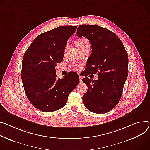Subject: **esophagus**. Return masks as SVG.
Here are the masks:
<instances>
[{"mask_svg": "<svg viewBox=\"0 0 150 150\" xmlns=\"http://www.w3.org/2000/svg\"><path fill=\"white\" fill-rule=\"evenodd\" d=\"M79 81H80V83H82V76H80V75L79 74Z\"/></svg>", "mask_w": 150, "mask_h": 150, "instance_id": "esophagus-1", "label": "esophagus"}]
</instances>
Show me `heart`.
<instances>
[{
    "instance_id": "heart-1",
    "label": "heart",
    "mask_w": 150,
    "mask_h": 150,
    "mask_svg": "<svg viewBox=\"0 0 150 150\" xmlns=\"http://www.w3.org/2000/svg\"><path fill=\"white\" fill-rule=\"evenodd\" d=\"M76 45L78 46V47L79 48H80L81 47L84 46V45H86V44H90V42H89L88 40L87 39L84 38H81V39H78V40H77V41H76ZM75 67L76 68V69H77L78 70H79V69H80L79 66L76 65V66H75Z\"/></svg>"
}]
</instances>
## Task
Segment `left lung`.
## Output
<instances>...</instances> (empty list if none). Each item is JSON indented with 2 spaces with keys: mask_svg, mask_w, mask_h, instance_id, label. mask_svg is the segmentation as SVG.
<instances>
[{
  "mask_svg": "<svg viewBox=\"0 0 150 150\" xmlns=\"http://www.w3.org/2000/svg\"><path fill=\"white\" fill-rule=\"evenodd\" d=\"M76 35L89 40L92 50L86 67L90 74L98 73L99 77L94 81L83 79L88 87L83 103L93 113H106L118 104L122 96L128 76L127 53L114 33L99 25H80Z\"/></svg>",
  "mask_w": 150,
  "mask_h": 150,
  "instance_id": "obj_1",
  "label": "left lung"
}]
</instances>
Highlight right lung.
<instances>
[{
    "label": "right lung",
    "mask_w": 150,
    "mask_h": 150,
    "mask_svg": "<svg viewBox=\"0 0 150 150\" xmlns=\"http://www.w3.org/2000/svg\"><path fill=\"white\" fill-rule=\"evenodd\" d=\"M77 26H60L38 35L23 59L21 79L31 103L45 112L57 111L66 103L68 96L79 83L78 74L70 72L57 78L55 67L63 61L67 40Z\"/></svg>",
    "instance_id": "add662e5"
}]
</instances>
